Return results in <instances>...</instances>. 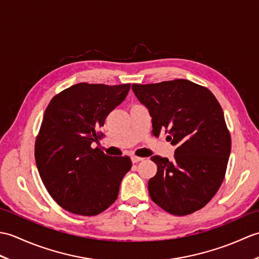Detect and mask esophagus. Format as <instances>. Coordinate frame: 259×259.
I'll return each instance as SVG.
<instances>
[{"label":"esophagus","instance_id":"1","mask_svg":"<svg viewBox=\"0 0 259 259\" xmlns=\"http://www.w3.org/2000/svg\"><path fill=\"white\" fill-rule=\"evenodd\" d=\"M142 160H144V158H141V157H137V156L131 157V161H133L134 163H137V162L142 161Z\"/></svg>","mask_w":259,"mask_h":259}]
</instances>
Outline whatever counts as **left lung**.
Masks as SVG:
<instances>
[{"mask_svg":"<svg viewBox=\"0 0 259 259\" xmlns=\"http://www.w3.org/2000/svg\"><path fill=\"white\" fill-rule=\"evenodd\" d=\"M133 90L149 110L152 134L164 130L177 147L172 161L151 157L158 167L148 183L152 201L176 216L199 210L222 186L232 149L221 104L207 88L185 79L136 83Z\"/></svg>","mask_w":259,"mask_h":259,"instance_id":"left-lung-1","label":"left lung"}]
</instances>
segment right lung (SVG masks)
I'll return each mask as SVG.
<instances>
[{"label":"right lung","instance_id":"right-lung-1","mask_svg":"<svg viewBox=\"0 0 259 259\" xmlns=\"http://www.w3.org/2000/svg\"><path fill=\"white\" fill-rule=\"evenodd\" d=\"M130 84L78 83L54 96L35 140V162L49 194L65 210L96 216L115 201L130 158L99 148L104 120L122 102Z\"/></svg>","mask_w":259,"mask_h":259}]
</instances>
